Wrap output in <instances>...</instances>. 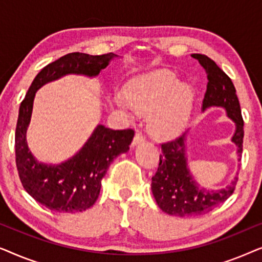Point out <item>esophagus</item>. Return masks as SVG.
<instances>
[{
	"mask_svg": "<svg viewBox=\"0 0 262 262\" xmlns=\"http://www.w3.org/2000/svg\"><path fill=\"white\" fill-rule=\"evenodd\" d=\"M144 139H145V137H144V136H143L142 132L137 131V132H136L135 137H134V141H132V146H135V145L139 144V143L144 142Z\"/></svg>",
	"mask_w": 262,
	"mask_h": 262,
	"instance_id": "obj_1",
	"label": "esophagus"
}]
</instances>
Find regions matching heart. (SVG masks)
<instances>
[{
	"instance_id": "b5f03b06",
	"label": "heart",
	"mask_w": 262,
	"mask_h": 262,
	"mask_svg": "<svg viewBox=\"0 0 262 262\" xmlns=\"http://www.w3.org/2000/svg\"><path fill=\"white\" fill-rule=\"evenodd\" d=\"M114 101L131 112L146 114L148 130L152 137L170 139L184 130L191 116L194 94L169 73H154L136 78L127 91L118 89Z\"/></svg>"
}]
</instances>
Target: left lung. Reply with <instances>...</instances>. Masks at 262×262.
Returning a JSON list of instances; mask_svg holds the SVG:
<instances>
[{
	"instance_id": "obj_1",
	"label": "left lung",
	"mask_w": 262,
	"mask_h": 262,
	"mask_svg": "<svg viewBox=\"0 0 262 262\" xmlns=\"http://www.w3.org/2000/svg\"><path fill=\"white\" fill-rule=\"evenodd\" d=\"M207 74V87L203 100V112L210 107H222L235 123L231 142L237 146L238 161L242 155L243 119L236 89L230 77L205 55L192 56ZM160 164L151 179V191L157 205L171 216L192 217L205 214L224 203L234 193L237 177L221 189H206L192 177L186 155V134L161 145Z\"/></svg>"
}]
</instances>
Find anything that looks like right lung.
Returning <instances> with one entry per match:
<instances>
[{
    "instance_id": "obj_1",
    "label": "right lung",
    "mask_w": 262,
    "mask_h": 262,
    "mask_svg": "<svg viewBox=\"0 0 262 262\" xmlns=\"http://www.w3.org/2000/svg\"><path fill=\"white\" fill-rule=\"evenodd\" d=\"M116 57L112 52L101 56L68 53L42 68L21 102L15 130L16 168L26 192L50 210L74 213L94 205L111 162L128 151L135 132L131 128L112 130L99 124L84 145L69 160L59 164L39 162L26 141L35 93L66 75L96 77Z\"/></svg>"
}]
</instances>
